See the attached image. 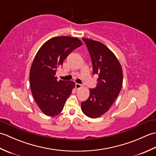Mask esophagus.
<instances>
[{
	"mask_svg": "<svg viewBox=\"0 0 156 156\" xmlns=\"http://www.w3.org/2000/svg\"><path fill=\"white\" fill-rule=\"evenodd\" d=\"M82 87V85H81V84H78V83H76V88L77 89H80V88H81Z\"/></svg>",
	"mask_w": 156,
	"mask_h": 156,
	"instance_id": "1",
	"label": "esophagus"
}]
</instances>
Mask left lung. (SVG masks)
Segmentation results:
<instances>
[{"mask_svg":"<svg viewBox=\"0 0 156 156\" xmlns=\"http://www.w3.org/2000/svg\"><path fill=\"white\" fill-rule=\"evenodd\" d=\"M90 54L93 74L98 75L97 87L90 89L82 111L90 118H98L108 111L118 97L122 84V67L115 55L102 43L83 38Z\"/></svg>","mask_w":156,"mask_h":156,"instance_id":"8db88e82","label":"left lung"}]
</instances>
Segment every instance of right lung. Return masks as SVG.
I'll use <instances>...</instances> for the list:
<instances>
[{
  "mask_svg": "<svg viewBox=\"0 0 156 156\" xmlns=\"http://www.w3.org/2000/svg\"><path fill=\"white\" fill-rule=\"evenodd\" d=\"M82 45L76 37H55L44 43L36 54L29 73L30 87L36 103L45 115L60 113L75 87L74 82L58 81L55 75L67 56Z\"/></svg>",
  "mask_w": 156,
  "mask_h": 156,
  "instance_id": "right-lung-1",
  "label": "right lung"
}]
</instances>
